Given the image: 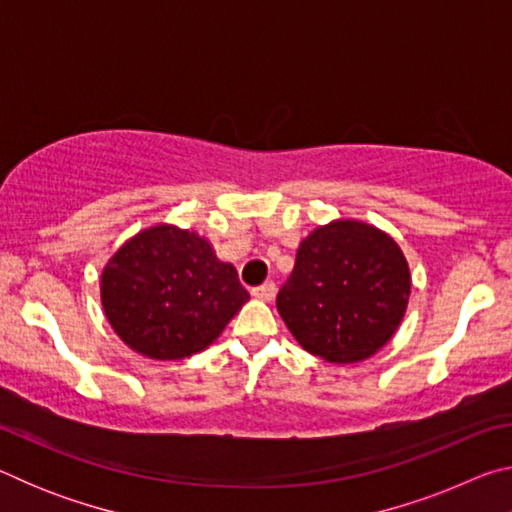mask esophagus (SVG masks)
<instances>
[{"label":"esophagus","instance_id":"1","mask_svg":"<svg viewBox=\"0 0 512 512\" xmlns=\"http://www.w3.org/2000/svg\"><path fill=\"white\" fill-rule=\"evenodd\" d=\"M250 293H253L257 300L268 302V300L275 298V284L273 282H264V284H259V287H255Z\"/></svg>","mask_w":512,"mask_h":512}]
</instances>
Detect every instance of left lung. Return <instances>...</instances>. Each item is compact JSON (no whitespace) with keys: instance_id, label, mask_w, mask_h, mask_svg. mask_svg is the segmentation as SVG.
I'll list each match as a JSON object with an SVG mask.
<instances>
[{"instance_id":"1","label":"left lung","mask_w":512,"mask_h":512,"mask_svg":"<svg viewBox=\"0 0 512 512\" xmlns=\"http://www.w3.org/2000/svg\"><path fill=\"white\" fill-rule=\"evenodd\" d=\"M411 273L393 237L339 219L302 239L277 311L307 352L329 363L372 357L400 327Z\"/></svg>"}]
</instances>
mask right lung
Segmentation results:
<instances>
[{"mask_svg": "<svg viewBox=\"0 0 512 512\" xmlns=\"http://www.w3.org/2000/svg\"><path fill=\"white\" fill-rule=\"evenodd\" d=\"M248 298L210 241L167 223L137 232L101 273L108 323L128 348L158 361L205 350Z\"/></svg>", "mask_w": 512, "mask_h": 512, "instance_id": "right-lung-1", "label": "right lung"}]
</instances>
